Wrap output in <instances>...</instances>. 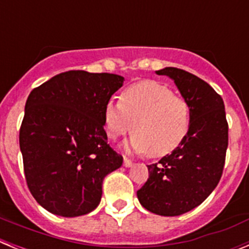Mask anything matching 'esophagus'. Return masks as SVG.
Here are the masks:
<instances>
[{
    "label": "esophagus",
    "mask_w": 249,
    "mask_h": 249,
    "mask_svg": "<svg viewBox=\"0 0 249 249\" xmlns=\"http://www.w3.org/2000/svg\"><path fill=\"white\" fill-rule=\"evenodd\" d=\"M123 166H126V167H131V166H132V160H129V158L124 157V158H123Z\"/></svg>",
    "instance_id": "esophagus-1"
}]
</instances>
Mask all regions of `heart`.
Here are the masks:
<instances>
[{
  "label": "heart",
  "mask_w": 249,
  "mask_h": 249,
  "mask_svg": "<svg viewBox=\"0 0 249 249\" xmlns=\"http://www.w3.org/2000/svg\"><path fill=\"white\" fill-rule=\"evenodd\" d=\"M107 137L117 140L133 132L128 147L151 157L172 153L183 143L192 124V108L182 96L156 81H142L123 89L120 102L105 106Z\"/></svg>",
  "instance_id": "obj_1"
}]
</instances>
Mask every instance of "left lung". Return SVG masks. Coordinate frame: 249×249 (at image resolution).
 <instances>
[{
	"mask_svg": "<svg viewBox=\"0 0 249 249\" xmlns=\"http://www.w3.org/2000/svg\"><path fill=\"white\" fill-rule=\"evenodd\" d=\"M175 81L192 108V124L183 143L149 164V177L137 191L149 212L179 215L199 206L223 173L228 147V123L222 97L207 82L176 67L156 71Z\"/></svg>",
	"mask_w": 249,
	"mask_h": 249,
	"instance_id": "1",
	"label": "left lung"
}]
</instances>
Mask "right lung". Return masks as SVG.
Segmentation results:
<instances>
[{
	"instance_id": "obj_1",
	"label": "right lung",
	"mask_w": 249,
	"mask_h": 249,
	"mask_svg": "<svg viewBox=\"0 0 249 249\" xmlns=\"http://www.w3.org/2000/svg\"><path fill=\"white\" fill-rule=\"evenodd\" d=\"M113 73L67 71L32 89L19 128L28 190L48 212L77 217L100 204L123 157L107 142L103 112L123 85Z\"/></svg>"
}]
</instances>
